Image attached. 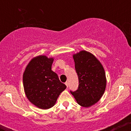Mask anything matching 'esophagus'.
<instances>
[{
  "label": "esophagus",
  "mask_w": 131,
  "mask_h": 131,
  "mask_svg": "<svg viewBox=\"0 0 131 131\" xmlns=\"http://www.w3.org/2000/svg\"><path fill=\"white\" fill-rule=\"evenodd\" d=\"M65 85H67V88H68V82H65Z\"/></svg>",
  "instance_id": "34e87169"
}]
</instances>
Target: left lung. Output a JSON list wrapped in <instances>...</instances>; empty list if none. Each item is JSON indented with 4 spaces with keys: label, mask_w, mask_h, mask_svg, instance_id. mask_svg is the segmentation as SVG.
Returning <instances> with one entry per match:
<instances>
[{
    "label": "left lung",
    "mask_w": 131,
    "mask_h": 131,
    "mask_svg": "<svg viewBox=\"0 0 131 131\" xmlns=\"http://www.w3.org/2000/svg\"><path fill=\"white\" fill-rule=\"evenodd\" d=\"M73 57L79 84L77 91H71V94L81 106L90 107L97 103L105 92V70L95 55L88 51L81 50Z\"/></svg>",
    "instance_id": "8db88e82"
}]
</instances>
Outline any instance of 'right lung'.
<instances>
[{
    "mask_svg": "<svg viewBox=\"0 0 131 131\" xmlns=\"http://www.w3.org/2000/svg\"><path fill=\"white\" fill-rule=\"evenodd\" d=\"M53 57L39 55L32 58L23 75V88L27 99L40 109L55 105L60 94L67 88L52 71Z\"/></svg>",
    "mask_w": 131,
    "mask_h": 131,
    "instance_id": "add662e5",
    "label": "right lung"
}]
</instances>
